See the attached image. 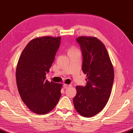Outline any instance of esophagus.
Masks as SVG:
<instances>
[{"instance_id": "esophagus-1", "label": "esophagus", "mask_w": 133, "mask_h": 133, "mask_svg": "<svg viewBox=\"0 0 133 133\" xmlns=\"http://www.w3.org/2000/svg\"><path fill=\"white\" fill-rule=\"evenodd\" d=\"M72 85L70 84H63V87H64V89H67V88L70 87Z\"/></svg>"}]
</instances>
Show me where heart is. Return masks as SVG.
<instances>
[{
  "instance_id": "heart-1",
  "label": "heart",
  "mask_w": 133,
  "mask_h": 133,
  "mask_svg": "<svg viewBox=\"0 0 133 133\" xmlns=\"http://www.w3.org/2000/svg\"><path fill=\"white\" fill-rule=\"evenodd\" d=\"M78 49L75 47H74V46H71V47H69L67 49V54L69 53V52L76 51V50H78Z\"/></svg>"
}]
</instances>
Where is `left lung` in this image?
<instances>
[{"label":"left lung","mask_w":133,"mask_h":133,"mask_svg":"<svg viewBox=\"0 0 133 133\" xmlns=\"http://www.w3.org/2000/svg\"><path fill=\"white\" fill-rule=\"evenodd\" d=\"M83 57L82 70L87 75L85 87L76 86L73 99L80 115L91 117L106 105L114 81L113 64L104 44L96 37L81 36L76 38Z\"/></svg>","instance_id":"1"}]
</instances>
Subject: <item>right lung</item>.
I'll list each match as a JSON object with an SVG mask.
<instances>
[{
    "label": "right lung",
    "mask_w": 133,
    "mask_h": 133,
    "mask_svg": "<svg viewBox=\"0 0 133 133\" xmlns=\"http://www.w3.org/2000/svg\"><path fill=\"white\" fill-rule=\"evenodd\" d=\"M61 43V37L34 38L24 49L16 67V82L22 101L37 115L48 113L61 97L62 84L46 80Z\"/></svg>",
    "instance_id": "obj_1"
}]
</instances>
